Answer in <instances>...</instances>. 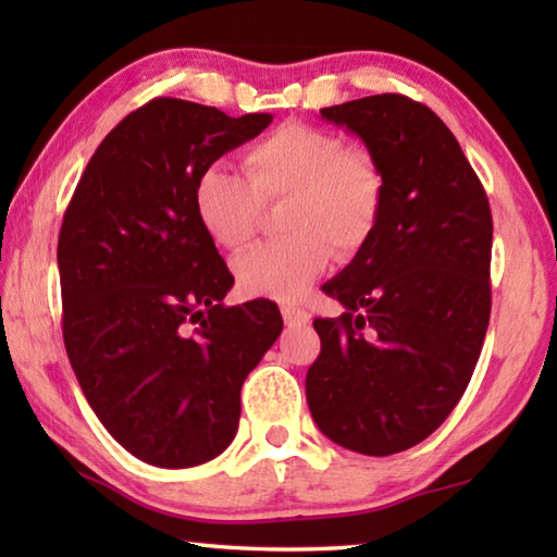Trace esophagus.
I'll use <instances>...</instances> for the list:
<instances>
[{
    "mask_svg": "<svg viewBox=\"0 0 557 557\" xmlns=\"http://www.w3.org/2000/svg\"><path fill=\"white\" fill-rule=\"evenodd\" d=\"M282 319H285V324L292 329V326H307L312 317H309L307 309L295 307V305H285L282 307Z\"/></svg>",
    "mask_w": 557,
    "mask_h": 557,
    "instance_id": "esophagus-1",
    "label": "esophagus"
}]
</instances>
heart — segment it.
I'll return each instance as SVG.
<instances>
[{
    "instance_id": "heart-1",
    "label": "heart",
    "mask_w": 557,
    "mask_h": 557,
    "mask_svg": "<svg viewBox=\"0 0 557 557\" xmlns=\"http://www.w3.org/2000/svg\"><path fill=\"white\" fill-rule=\"evenodd\" d=\"M245 178L211 164L196 182L194 201L206 233L225 250H240L258 228L262 201L287 199L285 238L260 243L235 260L245 295L297 299L336 256L361 250L379 228L385 174L363 147H346L334 132L285 122L243 154Z\"/></svg>"
}]
</instances>
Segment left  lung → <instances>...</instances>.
<instances>
[{
  "instance_id": "left-lung-1",
  "label": "left lung",
  "mask_w": 557,
  "mask_h": 557,
  "mask_svg": "<svg viewBox=\"0 0 557 557\" xmlns=\"http://www.w3.org/2000/svg\"><path fill=\"white\" fill-rule=\"evenodd\" d=\"M363 139L385 174L379 228L322 287L307 403L324 435L388 457L430 437L474 373L492 314V209L449 127L398 92L319 110Z\"/></svg>"
}]
</instances>
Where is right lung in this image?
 Wrapping results in <instances>:
<instances>
[{
	"label": "right lung",
	"mask_w": 557,
	"mask_h": 557,
	"mask_svg": "<svg viewBox=\"0 0 557 557\" xmlns=\"http://www.w3.org/2000/svg\"><path fill=\"white\" fill-rule=\"evenodd\" d=\"M268 112L154 98L102 139L59 233L65 354L92 412L154 467L231 445L240 388L282 332L277 305L225 307L233 275L196 213V182Z\"/></svg>",
	"instance_id": "add662e5"
}]
</instances>
